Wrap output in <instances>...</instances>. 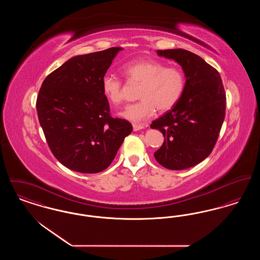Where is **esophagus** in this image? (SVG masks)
Returning a JSON list of instances; mask_svg holds the SVG:
<instances>
[{
	"mask_svg": "<svg viewBox=\"0 0 260 260\" xmlns=\"http://www.w3.org/2000/svg\"><path fill=\"white\" fill-rule=\"evenodd\" d=\"M146 126H148V124H133V127H134V131H135V132H137V131H140V129H142V128L146 127Z\"/></svg>",
	"mask_w": 260,
	"mask_h": 260,
	"instance_id": "1",
	"label": "esophagus"
}]
</instances>
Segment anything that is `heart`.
Listing matches in <instances>:
<instances>
[{"instance_id": "obj_1", "label": "heart", "mask_w": 260, "mask_h": 260, "mask_svg": "<svg viewBox=\"0 0 260 260\" xmlns=\"http://www.w3.org/2000/svg\"><path fill=\"white\" fill-rule=\"evenodd\" d=\"M121 72L129 82L140 83L138 102L128 105L121 116L133 122L142 123L151 118L157 108L165 112L172 109L180 100L185 89V75L176 66H166L153 59H139L125 63ZM101 88L104 96L113 105L124 101L123 83L120 79L106 75L102 78Z\"/></svg>"}]
</instances>
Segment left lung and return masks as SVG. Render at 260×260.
I'll use <instances>...</instances> for the list:
<instances>
[{
    "label": "left lung",
    "instance_id": "1",
    "mask_svg": "<svg viewBox=\"0 0 260 260\" xmlns=\"http://www.w3.org/2000/svg\"><path fill=\"white\" fill-rule=\"evenodd\" d=\"M157 53L182 67L186 84L173 109L150 125L165 137L154 156L166 169L185 170L204 161L216 143L226 107L222 81L216 69L191 51L176 49Z\"/></svg>",
    "mask_w": 260,
    "mask_h": 260
}]
</instances>
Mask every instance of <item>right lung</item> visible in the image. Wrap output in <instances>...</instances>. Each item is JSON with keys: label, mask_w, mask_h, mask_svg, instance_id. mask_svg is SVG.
<instances>
[{"label": "right lung", "mask_w": 260, "mask_h": 260, "mask_svg": "<svg viewBox=\"0 0 260 260\" xmlns=\"http://www.w3.org/2000/svg\"><path fill=\"white\" fill-rule=\"evenodd\" d=\"M123 48L77 55L51 72L38 95L39 122L54 157L74 172L107 169L133 132L126 120L112 118L101 81Z\"/></svg>", "instance_id": "add662e5"}]
</instances>
